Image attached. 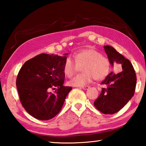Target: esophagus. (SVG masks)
<instances>
[{
	"label": "esophagus",
	"instance_id": "34e87169",
	"mask_svg": "<svg viewBox=\"0 0 146 146\" xmlns=\"http://www.w3.org/2000/svg\"><path fill=\"white\" fill-rule=\"evenodd\" d=\"M82 88L83 90H88L89 88H90V86H82Z\"/></svg>",
	"mask_w": 146,
	"mask_h": 146
}]
</instances>
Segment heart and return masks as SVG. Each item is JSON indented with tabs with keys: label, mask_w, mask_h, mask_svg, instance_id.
I'll list each match as a JSON object with an SVG mask.
<instances>
[{
	"label": "heart",
	"mask_w": 146,
	"mask_h": 146,
	"mask_svg": "<svg viewBox=\"0 0 146 146\" xmlns=\"http://www.w3.org/2000/svg\"><path fill=\"white\" fill-rule=\"evenodd\" d=\"M75 61L68 57L64 64V73L68 77H71L80 68L82 73L76 75L68 82L72 86H83L92 82L94 78L102 80L108 75L110 71V62L102 54L94 49L81 50L74 56Z\"/></svg>",
	"instance_id": "obj_1"
}]
</instances>
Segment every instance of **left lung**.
<instances>
[{
  "mask_svg": "<svg viewBox=\"0 0 146 146\" xmlns=\"http://www.w3.org/2000/svg\"><path fill=\"white\" fill-rule=\"evenodd\" d=\"M104 49L111 65L122 66V71L117 74L111 71L106 76L101 83L106 88L102 89L94 106L104 114H114L119 111L134 95L137 77L132 64L128 59L111 46H104Z\"/></svg>",
  "mask_w": 146,
  "mask_h": 146,
  "instance_id": "left-lung-1",
  "label": "left lung"
}]
</instances>
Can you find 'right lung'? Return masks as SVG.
Here are the masks:
<instances>
[{
	"instance_id": "right-lung-1",
	"label": "right lung",
	"mask_w": 146,
	"mask_h": 146,
	"mask_svg": "<svg viewBox=\"0 0 146 146\" xmlns=\"http://www.w3.org/2000/svg\"><path fill=\"white\" fill-rule=\"evenodd\" d=\"M68 55L42 53L26 61L19 71L16 85L20 100L26 111L36 119L48 120L55 117L72 90L63 86V68ZM51 88L56 90L53 93Z\"/></svg>"
}]
</instances>
